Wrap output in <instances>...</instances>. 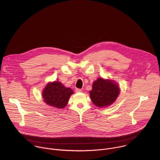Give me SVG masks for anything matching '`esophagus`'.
Here are the masks:
<instances>
[{"label":"esophagus","mask_w":160,"mask_h":160,"mask_svg":"<svg viewBox=\"0 0 160 160\" xmlns=\"http://www.w3.org/2000/svg\"><path fill=\"white\" fill-rule=\"evenodd\" d=\"M75 92H82V89H80V88H76L75 89Z\"/></svg>","instance_id":"1"}]
</instances>
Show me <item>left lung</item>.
I'll return each mask as SVG.
<instances>
[{"mask_svg": "<svg viewBox=\"0 0 160 160\" xmlns=\"http://www.w3.org/2000/svg\"><path fill=\"white\" fill-rule=\"evenodd\" d=\"M89 92L94 105L102 108L112 104L116 101L120 93V89L112 81L99 78L93 83L92 89Z\"/></svg>", "mask_w": 160, "mask_h": 160, "instance_id": "8db88e82", "label": "left lung"}]
</instances>
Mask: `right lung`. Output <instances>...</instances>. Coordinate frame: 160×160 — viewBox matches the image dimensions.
I'll return each instance as SVG.
<instances>
[{
    "instance_id": "1",
    "label": "right lung",
    "mask_w": 160,
    "mask_h": 160,
    "mask_svg": "<svg viewBox=\"0 0 160 160\" xmlns=\"http://www.w3.org/2000/svg\"><path fill=\"white\" fill-rule=\"evenodd\" d=\"M73 93V91L70 88L65 87L61 82L56 81L47 85L43 90L42 96L48 105L62 109Z\"/></svg>"
}]
</instances>
